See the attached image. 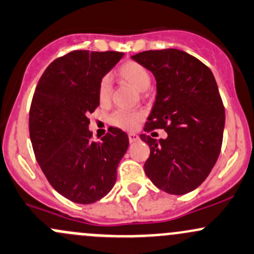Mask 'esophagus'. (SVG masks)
I'll return each mask as SVG.
<instances>
[{"label": "esophagus", "mask_w": 254, "mask_h": 254, "mask_svg": "<svg viewBox=\"0 0 254 254\" xmlns=\"http://www.w3.org/2000/svg\"><path fill=\"white\" fill-rule=\"evenodd\" d=\"M138 140H140V136H138L137 134H132V132H131V134H129V141H130V142H136V141H138Z\"/></svg>", "instance_id": "34e87169"}]
</instances>
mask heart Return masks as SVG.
Masks as SVG:
<instances>
[{
	"label": "heart",
	"mask_w": 254,
	"mask_h": 254,
	"mask_svg": "<svg viewBox=\"0 0 254 254\" xmlns=\"http://www.w3.org/2000/svg\"><path fill=\"white\" fill-rule=\"evenodd\" d=\"M118 75L123 80L129 82L137 91H146L151 85V75L148 70L136 62H127L119 66ZM112 81L109 76H103L98 84V98L101 103L108 102L111 97ZM143 113L140 111H127L119 109L111 116V123L124 130H135L138 122L142 119Z\"/></svg>",
	"instance_id": "1"
}]
</instances>
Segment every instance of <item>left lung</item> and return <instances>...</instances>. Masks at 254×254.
<instances>
[{
	"label": "left lung",
	"instance_id": "8db88e82",
	"mask_svg": "<svg viewBox=\"0 0 254 254\" xmlns=\"http://www.w3.org/2000/svg\"><path fill=\"white\" fill-rule=\"evenodd\" d=\"M131 58L157 82L145 131L168 132L159 141L140 135L151 151L146 175L167 193H189L212 172L223 142L225 109L214 75L201 61L176 49L145 51Z\"/></svg>",
	"mask_w": 254,
	"mask_h": 254
}]
</instances>
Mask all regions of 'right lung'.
Returning a JSON list of instances; mask_svg holds the SVG:
<instances>
[{
	"label": "right lung",
	"instance_id": "add662e5",
	"mask_svg": "<svg viewBox=\"0 0 254 254\" xmlns=\"http://www.w3.org/2000/svg\"><path fill=\"white\" fill-rule=\"evenodd\" d=\"M123 56L73 51L53 61L37 82L29 114L34 153L51 186L75 203H93L112 190L129 147L120 129L92 141L87 118L100 106L101 79Z\"/></svg>",
	"mask_w": 254,
	"mask_h": 254
}]
</instances>
